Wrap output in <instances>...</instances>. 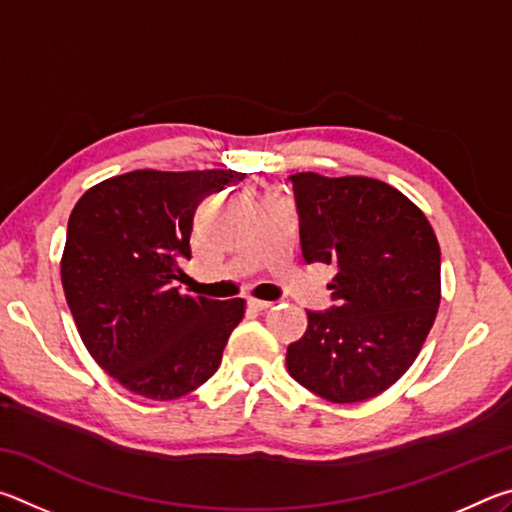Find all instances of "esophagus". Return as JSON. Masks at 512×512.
<instances>
[{
	"mask_svg": "<svg viewBox=\"0 0 512 512\" xmlns=\"http://www.w3.org/2000/svg\"><path fill=\"white\" fill-rule=\"evenodd\" d=\"M248 307L253 309V311H266V309H271V307H273V302H268V300H257V298H250V300H248Z\"/></svg>",
	"mask_w": 512,
	"mask_h": 512,
	"instance_id": "1",
	"label": "esophagus"
}]
</instances>
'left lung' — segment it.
<instances>
[{"label":"left lung","mask_w":512,"mask_h":512,"mask_svg":"<svg viewBox=\"0 0 512 512\" xmlns=\"http://www.w3.org/2000/svg\"><path fill=\"white\" fill-rule=\"evenodd\" d=\"M307 264L336 268L323 314L287 350L289 375L327 402L370 400L418 357L440 305V246L400 189L368 176L293 173Z\"/></svg>","instance_id":"left-lung-1"}]
</instances>
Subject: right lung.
<instances>
[{
    "mask_svg": "<svg viewBox=\"0 0 512 512\" xmlns=\"http://www.w3.org/2000/svg\"><path fill=\"white\" fill-rule=\"evenodd\" d=\"M232 169H137L101 180L74 205L60 280L92 359L128 391L178 400L210 379L246 314V300L187 296L173 287L192 257L194 212L239 183Z\"/></svg>",
    "mask_w": 512,
    "mask_h": 512,
    "instance_id": "right-lung-1",
    "label": "right lung"
}]
</instances>
